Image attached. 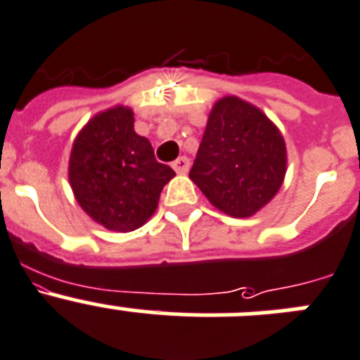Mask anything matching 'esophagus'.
Segmentation results:
<instances>
[{"label":"esophagus","mask_w":360,"mask_h":360,"mask_svg":"<svg viewBox=\"0 0 360 360\" xmlns=\"http://www.w3.org/2000/svg\"><path fill=\"white\" fill-rule=\"evenodd\" d=\"M172 169L176 170L177 174H186L188 170H190V160H188L186 156H179L172 163Z\"/></svg>","instance_id":"34e87169"}]
</instances>
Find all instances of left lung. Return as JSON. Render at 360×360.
Returning a JSON list of instances; mask_svg holds the SVG:
<instances>
[{
  "mask_svg": "<svg viewBox=\"0 0 360 360\" xmlns=\"http://www.w3.org/2000/svg\"><path fill=\"white\" fill-rule=\"evenodd\" d=\"M286 174V143L256 106L227 96L213 106L190 170L210 202L245 218L266 206Z\"/></svg>",
  "mask_w": 360,
  "mask_h": 360,
  "instance_id": "left-lung-1",
  "label": "left lung"
}]
</instances>
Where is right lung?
<instances>
[{
	"instance_id": "right-lung-1",
	"label": "right lung",
	"mask_w": 360,
	"mask_h": 360,
	"mask_svg": "<svg viewBox=\"0 0 360 360\" xmlns=\"http://www.w3.org/2000/svg\"><path fill=\"white\" fill-rule=\"evenodd\" d=\"M124 106L99 113L76 136L69 181L76 200L110 231L139 229L156 211L163 186L176 176L154 158L146 136L134 133Z\"/></svg>"
}]
</instances>
